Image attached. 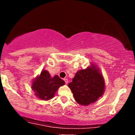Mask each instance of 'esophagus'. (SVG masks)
<instances>
[{"mask_svg":"<svg viewBox=\"0 0 135 135\" xmlns=\"http://www.w3.org/2000/svg\"><path fill=\"white\" fill-rule=\"evenodd\" d=\"M63 80H64V81L65 82V84H67L68 83H69V80H68L67 79H63Z\"/></svg>","mask_w":135,"mask_h":135,"instance_id":"34e87169","label":"esophagus"}]
</instances>
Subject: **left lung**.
Returning <instances> with one entry per match:
<instances>
[{
  "instance_id": "left-lung-1",
  "label": "left lung",
  "mask_w": 135,
  "mask_h": 135,
  "mask_svg": "<svg viewBox=\"0 0 135 135\" xmlns=\"http://www.w3.org/2000/svg\"><path fill=\"white\" fill-rule=\"evenodd\" d=\"M77 103L89 105L97 102L105 91V80L93 63L87 69L77 71L72 82L68 84Z\"/></svg>"
}]
</instances>
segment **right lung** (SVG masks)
I'll list each match as a JSON object with an SVG mask.
<instances>
[{"mask_svg": "<svg viewBox=\"0 0 135 135\" xmlns=\"http://www.w3.org/2000/svg\"><path fill=\"white\" fill-rule=\"evenodd\" d=\"M65 81L58 75H50L49 72L42 70L40 75L35 77L32 84V89L37 97L42 100L52 98L60 86L65 84Z\"/></svg>", "mask_w": 135, "mask_h": 135, "instance_id": "add662e5", "label": "right lung"}]
</instances>
